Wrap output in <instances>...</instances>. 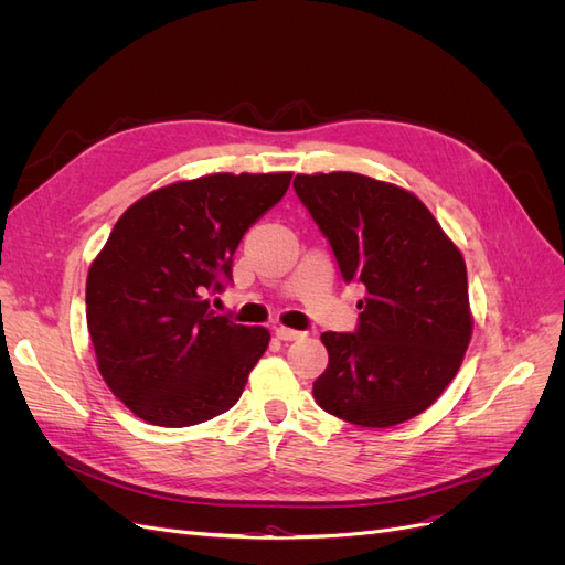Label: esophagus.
Listing matches in <instances>:
<instances>
[{
    "label": "esophagus",
    "instance_id": "obj_1",
    "mask_svg": "<svg viewBox=\"0 0 565 565\" xmlns=\"http://www.w3.org/2000/svg\"><path fill=\"white\" fill-rule=\"evenodd\" d=\"M276 337L280 339V341H295V339H301L303 337V332H299V330H292V328H276Z\"/></svg>",
    "mask_w": 565,
    "mask_h": 565
}]
</instances>
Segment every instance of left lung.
I'll use <instances>...</instances> for the list:
<instances>
[{"instance_id":"obj_1","label":"left lung","mask_w":565,"mask_h":565,"mask_svg":"<svg viewBox=\"0 0 565 565\" xmlns=\"http://www.w3.org/2000/svg\"><path fill=\"white\" fill-rule=\"evenodd\" d=\"M295 193L344 282L367 289L353 332H322L316 403L384 429L417 417L457 374L471 339L467 266L434 214L398 185L353 172L299 174Z\"/></svg>"}]
</instances>
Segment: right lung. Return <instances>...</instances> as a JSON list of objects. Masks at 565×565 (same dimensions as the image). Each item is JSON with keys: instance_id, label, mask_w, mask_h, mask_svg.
Returning <instances> with one entry per match:
<instances>
[{"instance_id": "1", "label": "right lung", "mask_w": 565, "mask_h": 565, "mask_svg": "<svg viewBox=\"0 0 565 565\" xmlns=\"http://www.w3.org/2000/svg\"><path fill=\"white\" fill-rule=\"evenodd\" d=\"M292 174H212L172 183L119 216L87 278L98 370L136 417L193 426L231 409L268 349L266 328L212 311L243 235Z\"/></svg>"}]
</instances>
